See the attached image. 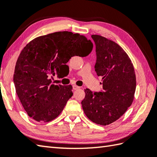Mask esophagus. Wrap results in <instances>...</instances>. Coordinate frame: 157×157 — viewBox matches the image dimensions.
Segmentation results:
<instances>
[{
	"label": "esophagus",
	"instance_id": "obj_1",
	"mask_svg": "<svg viewBox=\"0 0 157 157\" xmlns=\"http://www.w3.org/2000/svg\"><path fill=\"white\" fill-rule=\"evenodd\" d=\"M79 88L80 87H79V86H76V85H73V90H78V89H79Z\"/></svg>",
	"mask_w": 157,
	"mask_h": 157
}]
</instances>
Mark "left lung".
Returning a JSON list of instances; mask_svg holds the SVG:
<instances>
[{
  "label": "left lung",
  "mask_w": 157,
  "mask_h": 157,
  "mask_svg": "<svg viewBox=\"0 0 157 157\" xmlns=\"http://www.w3.org/2000/svg\"><path fill=\"white\" fill-rule=\"evenodd\" d=\"M91 37L96 45L94 69L97 75L102 77L103 91L85 89L82 105L89 120L105 126L117 121L131 105L136 77L130 58L121 46L101 35Z\"/></svg>",
  "instance_id": "left-lung-1"
}]
</instances>
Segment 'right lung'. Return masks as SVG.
Here are the masks:
<instances>
[{
	"mask_svg": "<svg viewBox=\"0 0 157 157\" xmlns=\"http://www.w3.org/2000/svg\"><path fill=\"white\" fill-rule=\"evenodd\" d=\"M90 40L78 33L56 32L34 39L18 57L13 82L24 109L30 118L47 122L58 117L72 97V86L51 84L50 77L75 56H86Z\"/></svg>",
	"mask_w": 157,
	"mask_h": 157,
	"instance_id": "obj_1",
	"label": "right lung"
}]
</instances>
